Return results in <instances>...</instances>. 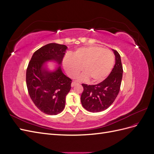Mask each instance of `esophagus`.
<instances>
[{
    "instance_id": "esophagus-1",
    "label": "esophagus",
    "mask_w": 154,
    "mask_h": 154,
    "mask_svg": "<svg viewBox=\"0 0 154 154\" xmlns=\"http://www.w3.org/2000/svg\"><path fill=\"white\" fill-rule=\"evenodd\" d=\"M78 84V83L76 82H72L71 83V87H74L76 85Z\"/></svg>"
}]
</instances>
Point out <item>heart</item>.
Listing matches in <instances>:
<instances>
[{"label":"heart","mask_w":154,"mask_h":154,"mask_svg":"<svg viewBox=\"0 0 154 154\" xmlns=\"http://www.w3.org/2000/svg\"><path fill=\"white\" fill-rule=\"evenodd\" d=\"M114 64V55L109 49L97 45H88L75 50L72 57L67 55L63 60L65 71L71 77H76L83 70L85 72L81 80L91 78L92 82H100L108 76Z\"/></svg>","instance_id":"1"}]
</instances>
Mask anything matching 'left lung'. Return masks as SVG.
I'll return each mask as SVG.
<instances>
[{"mask_svg":"<svg viewBox=\"0 0 154 154\" xmlns=\"http://www.w3.org/2000/svg\"><path fill=\"white\" fill-rule=\"evenodd\" d=\"M115 65L109 76L96 85L82 84L83 91L81 102L83 108L91 112L106 110L113 103L120 90L123 77V66L118 51L112 49Z\"/></svg>","mask_w":154,"mask_h":154,"instance_id":"obj_1","label":"left lung"}]
</instances>
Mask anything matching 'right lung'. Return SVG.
<instances>
[{
  "label": "right lung",
  "mask_w": 154,
  "mask_h": 154,
  "mask_svg": "<svg viewBox=\"0 0 154 154\" xmlns=\"http://www.w3.org/2000/svg\"><path fill=\"white\" fill-rule=\"evenodd\" d=\"M67 47L51 43L36 51L26 71V85L31 99L40 110L57 115L63 110L66 97L71 90L72 80L63 73L61 65ZM58 66L53 70L47 62Z\"/></svg>",
  "instance_id": "1"
}]
</instances>
